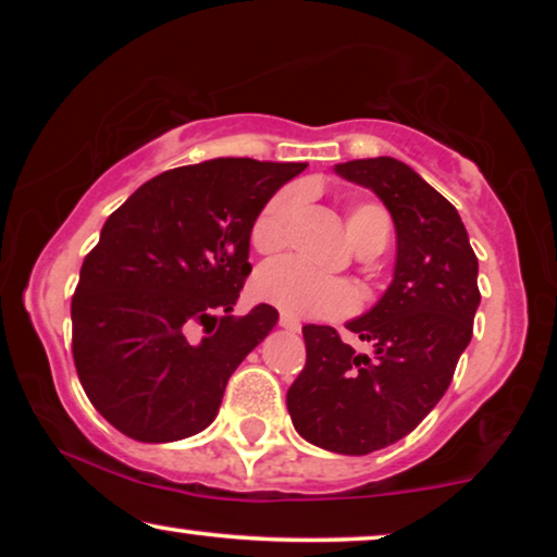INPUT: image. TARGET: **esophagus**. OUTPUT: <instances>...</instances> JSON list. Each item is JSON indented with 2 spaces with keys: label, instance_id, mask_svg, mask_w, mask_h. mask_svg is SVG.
<instances>
[{
  "label": "esophagus",
  "instance_id": "obj_1",
  "mask_svg": "<svg viewBox=\"0 0 557 557\" xmlns=\"http://www.w3.org/2000/svg\"><path fill=\"white\" fill-rule=\"evenodd\" d=\"M278 324L284 326V330H288V332H299V330H301L299 319L292 317V314H281V317H278Z\"/></svg>",
  "mask_w": 557,
  "mask_h": 557
}]
</instances>
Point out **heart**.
Wrapping results in <instances>:
<instances>
[{
	"label": "heart",
	"instance_id": "b5f03b06",
	"mask_svg": "<svg viewBox=\"0 0 557 557\" xmlns=\"http://www.w3.org/2000/svg\"><path fill=\"white\" fill-rule=\"evenodd\" d=\"M301 200L296 193H281L258 212L250 227V246L258 253H276L286 246ZM345 227L357 250L383 248L391 235V215L375 202H362L347 210ZM253 292L261 301L284 314L301 319H339L352 314L360 294L342 278H330L309 271L296 261H273L258 271Z\"/></svg>",
	"mask_w": 557,
	"mask_h": 557
}]
</instances>
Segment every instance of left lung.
Segmentation results:
<instances>
[{
    "instance_id": "8db88e82",
    "label": "left lung",
    "mask_w": 557,
    "mask_h": 557,
    "mask_svg": "<svg viewBox=\"0 0 557 557\" xmlns=\"http://www.w3.org/2000/svg\"><path fill=\"white\" fill-rule=\"evenodd\" d=\"M334 172L391 212L395 271L375 307L347 322L372 355L355 352L332 326H304L307 364L286 406L309 444L364 456L408 436L444 398L474 332L479 263L459 212L408 164L352 159Z\"/></svg>"
}]
</instances>
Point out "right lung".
I'll return each instance as SVG.
<instances>
[{"mask_svg": "<svg viewBox=\"0 0 557 557\" xmlns=\"http://www.w3.org/2000/svg\"><path fill=\"white\" fill-rule=\"evenodd\" d=\"M304 170L210 159L157 174L111 212L71 317L81 385L113 429L170 444L215 421L235 368L278 322L269 304L231 314L250 273V227Z\"/></svg>", "mask_w": 557, "mask_h": 557, "instance_id": "right-lung-1", "label": "right lung"}]
</instances>
